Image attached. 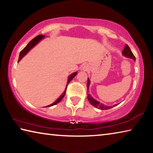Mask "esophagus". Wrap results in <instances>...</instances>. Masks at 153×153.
Returning <instances> with one entry per match:
<instances>
[{"label": "esophagus", "mask_w": 153, "mask_h": 153, "mask_svg": "<svg viewBox=\"0 0 153 153\" xmlns=\"http://www.w3.org/2000/svg\"><path fill=\"white\" fill-rule=\"evenodd\" d=\"M83 69H84V70H86V66L83 67Z\"/></svg>", "instance_id": "obj_1"}]
</instances>
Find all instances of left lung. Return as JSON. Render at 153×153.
I'll return each mask as SVG.
<instances>
[{
  "instance_id": "obj_1",
  "label": "left lung",
  "mask_w": 153,
  "mask_h": 153,
  "mask_svg": "<svg viewBox=\"0 0 153 153\" xmlns=\"http://www.w3.org/2000/svg\"><path fill=\"white\" fill-rule=\"evenodd\" d=\"M122 54L123 55H124L126 57H128V58H130V59H132L134 61H136V57L134 55V54L132 53V52L130 50V48H129V46L128 45H126L125 47H124L123 51H122ZM90 81L89 78H88V83H87V92H88V89H89V86H90ZM87 98L88 99L89 102H90V104L94 106V107H97L98 108H99V109H101V110H107V109H109V108H112L113 106H107V105H103L102 103H100V102L97 101V100H95L94 98H93L91 95L90 94L88 93L87 94ZM117 105H115V106H117Z\"/></svg>"
}]
</instances>
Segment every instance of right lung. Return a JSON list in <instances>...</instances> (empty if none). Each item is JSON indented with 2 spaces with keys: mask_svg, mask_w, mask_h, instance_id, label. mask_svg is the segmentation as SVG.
I'll list each match as a JSON object with an SVG mask.
<instances>
[{
  "mask_svg": "<svg viewBox=\"0 0 153 153\" xmlns=\"http://www.w3.org/2000/svg\"><path fill=\"white\" fill-rule=\"evenodd\" d=\"M45 36H44V35H38V36H36V37H35L34 38H33V39H32V40H31L30 42L27 44V45L26 46H25V47L24 49H23V50H22V51L20 52L19 56V60H18V63H19L21 59H22L23 57H24V56L25 55H26V54L31 50V49H32V48L33 47V46L37 45V44H38V42H39L41 40L43 39V38H45ZM76 75H77V72H75V73H73L71 75H70V76H69V77H68V81H67V86H66V88H65V91H64V92H63V94H62V95L61 96V97L58 98V99H56V101L54 102L53 103V104H51V105H48V106H46V107H51V106H53V105H56V104H57V103H59V102L61 101V100H62V98H63L64 97L65 94L67 85H68L69 83L71 81V79H73L74 77L76 76Z\"/></svg>",
  "mask_w": 153,
  "mask_h": 153,
  "instance_id": "add662e5",
  "label": "right lung"
}]
</instances>
